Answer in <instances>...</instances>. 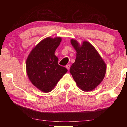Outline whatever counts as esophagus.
Masks as SVG:
<instances>
[{"mask_svg":"<svg viewBox=\"0 0 127 127\" xmlns=\"http://www.w3.org/2000/svg\"><path fill=\"white\" fill-rule=\"evenodd\" d=\"M66 67L67 70H69V69H70V65H67L66 66Z\"/></svg>","mask_w":127,"mask_h":127,"instance_id":"obj_1","label":"esophagus"}]
</instances>
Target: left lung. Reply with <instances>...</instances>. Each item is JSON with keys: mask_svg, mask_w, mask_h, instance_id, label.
Here are the masks:
<instances>
[{"mask_svg": "<svg viewBox=\"0 0 127 127\" xmlns=\"http://www.w3.org/2000/svg\"><path fill=\"white\" fill-rule=\"evenodd\" d=\"M71 44L76 52L75 62L70 73L77 86L84 91L94 90L103 80L106 72V65L96 50L88 41L80 46L76 40Z\"/></svg>", "mask_w": 127, "mask_h": 127, "instance_id": "8db88e82", "label": "left lung"}]
</instances>
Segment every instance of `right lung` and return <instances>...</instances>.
Wrapping results in <instances>:
<instances>
[{"instance_id":"1","label":"right lung","mask_w":127,"mask_h":127,"mask_svg":"<svg viewBox=\"0 0 127 127\" xmlns=\"http://www.w3.org/2000/svg\"><path fill=\"white\" fill-rule=\"evenodd\" d=\"M61 41V37H47L31 51L26 61L28 77L38 89L45 93L54 89L67 72L59 65L55 51Z\"/></svg>"}]
</instances>
